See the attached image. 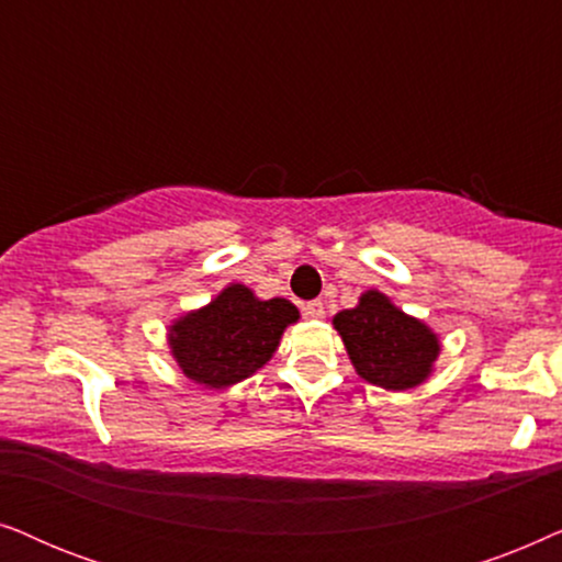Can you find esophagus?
<instances>
[{
    "label": "esophagus",
    "mask_w": 562,
    "mask_h": 562,
    "mask_svg": "<svg viewBox=\"0 0 562 562\" xmlns=\"http://www.w3.org/2000/svg\"><path fill=\"white\" fill-rule=\"evenodd\" d=\"M302 312H304V317H310V319H325V304H322L319 299H314V302H306L302 306Z\"/></svg>",
    "instance_id": "34e87169"
}]
</instances>
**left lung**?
Listing matches in <instances>:
<instances>
[{"instance_id": "1", "label": "left lung", "mask_w": 562, "mask_h": 562, "mask_svg": "<svg viewBox=\"0 0 562 562\" xmlns=\"http://www.w3.org/2000/svg\"><path fill=\"white\" fill-rule=\"evenodd\" d=\"M345 350L360 379L381 389L419 386L432 373L440 340L425 322L409 317L381 291H366L358 306L335 314Z\"/></svg>"}]
</instances>
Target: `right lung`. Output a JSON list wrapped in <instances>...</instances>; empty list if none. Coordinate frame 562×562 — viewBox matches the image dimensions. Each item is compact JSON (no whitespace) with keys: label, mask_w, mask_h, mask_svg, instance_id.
I'll return each mask as SVG.
<instances>
[{"label":"right lung","mask_w":562,"mask_h":562,"mask_svg":"<svg viewBox=\"0 0 562 562\" xmlns=\"http://www.w3.org/2000/svg\"><path fill=\"white\" fill-rule=\"evenodd\" d=\"M299 310L286 299H260L233 283L202 310L171 325L168 345L187 379L225 389L266 366Z\"/></svg>","instance_id":"right-lung-1"}]
</instances>
